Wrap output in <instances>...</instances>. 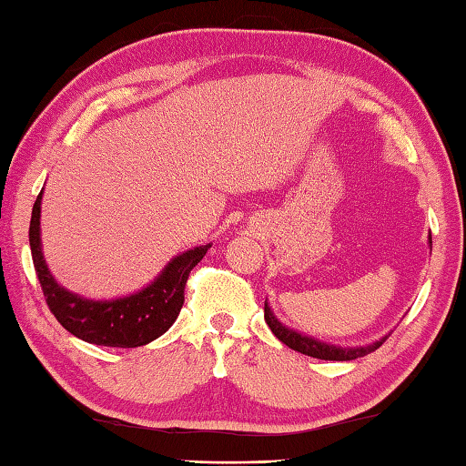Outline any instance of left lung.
Here are the masks:
<instances>
[{"mask_svg": "<svg viewBox=\"0 0 466 466\" xmlns=\"http://www.w3.org/2000/svg\"><path fill=\"white\" fill-rule=\"evenodd\" d=\"M429 242L432 244V240L429 238ZM264 320L266 324L270 326V330L274 332L276 339L280 342H284L289 349L302 352L306 356H312V359H320V360H354L360 359V356H366L374 352L376 349H380L382 342L386 340V336L380 340H376L369 346H354V349H342V346H334V344H326L320 340H314L310 336L296 332L289 326H284L276 316L272 314L268 302H264Z\"/></svg>", "mask_w": 466, "mask_h": 466, "instance_id": "obj_1", "label": "left lung"}]
</instances>
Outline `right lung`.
Segmentation results:
<instances>
[{"label":"right lung","mask_w":466,"mask_h":466,"mask_svg":"<svg viewBox=\"0 0 466 466\" xmlns=\"http://www.w3.org/2000/svg\"><path fill=\"white\" fill-rule=\"evenodd\" d=\"M39 204L42 192L34 204L29 222V248L49 310L67 332L90 344L136 349L156 340L170 329L182 310L187 276L204 258L210 244L176 256L167 262L162 274L140 292L116 300H90L66 290L49 274L39 240Z\"/></svg>","instance_id":"right-lung-1"}]
</instances>
